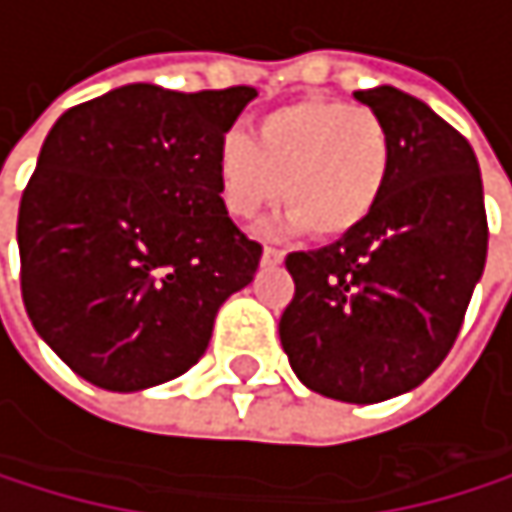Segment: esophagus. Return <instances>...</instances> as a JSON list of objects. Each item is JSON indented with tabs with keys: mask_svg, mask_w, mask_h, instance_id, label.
<instances>
[{
	"mask_svg": "<svg viewBox=\"0 0 512 512\" xmlns=\"http://www.w3.org/2000/svg\"><path fill=\"white\" fill-rule=\"evenodd\" d=\"M282 261H285V251H282V248H273V245L264 248V254H261V264H264V267H276V264H282Z\"/></svg>",
	"mask_w": 512,
	"mask_h": 512,
	"instance_id": "obj_1",
	"label": "esophagus"
}]
</instances>
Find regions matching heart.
I'll return each mask as SVG.
<instances>
[{
  "label": "heart",
  "mask_w": 512,
  "mask_h": 512,
  "mask_svg": "<svg viewBox=\"0 0 512 512\" xmlns=\"http://www.w3.org/2000/svg\"><path fill=\"white\" fill-rule=\"evenodd\" d=\"M390 165V131L375 113L334 97H304L267 113L254 141L227 134L214 153V181L236 221L273 205L285 184L288 230L344 239L381 205Z\"/></svg>",
  "instance_id": "1"
}]
</instances>
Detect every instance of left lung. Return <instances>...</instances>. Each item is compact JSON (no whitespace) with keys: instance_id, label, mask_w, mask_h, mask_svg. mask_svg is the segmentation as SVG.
I'll return each mask as SVG.
<instances>
[{"instance_id":"obj_1","label":"left lung","mask_w":512,"mask_h":512,"mask_svg":"<svg viewBox=\"0 0 512 512\" xmlns=\"http://www.w3.org/2000/svg\"><path fill=\"white\" fill-rule=\"evenodd\" d=\"M356 101L390 131L387 193L356 233L285 258L294 298L279 338L304 387L368 405L415 390L448 356L485 270L488 221L461 131L393 85Z\"/></svg>"}]
</instances>
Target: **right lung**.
Masks as SVG:
<instances>
[{
  "label": "right lung",
  "instance_id": "add662e5",
  "mask_svg": "<svg viewBox=\"0 0 512 512\" xmlns=\"http://www.w3.org/2000/svg\"><path fill=\"white\" fill-rule=\"evenodd\" d=\"M258 91L134 82L48 131L17 211L39 338L94 387L134 393L193 368L214 316L261 264L224 211L214 153Z\"/></svg>",
  "mask_w": 512,
  "mask_h": 512
}]
</instances>
